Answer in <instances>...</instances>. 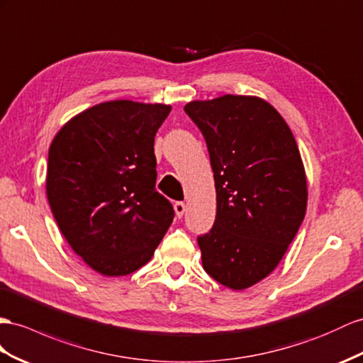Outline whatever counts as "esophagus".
Segmentation results:
<instances>
[{"label":"esophagus","instance_id":"1","mask_svg":"<svg viewBox=\"0 0 363 363\" xmlns=\"http://www.w3.org/2000/svg\"><path fill=\"white\" fill-rule=\"evenodd\" d=\"M174 213H176V216H178V218H182L184 213H185V203L184 202H176L174 203Z\"/></svg>","mask_w":363,"mask_h":363}]
</instances>
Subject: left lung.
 I'll return each mask as SVG.
<instances>
[{
	"label": "left lung",
	"mask_w": 363,
	"mask_h": 363,
	"mask_svg": "<svg viewBox=\"0 0 363 363\" xmlns=\"http://www.w3.org/2000/svg\"><path fill=\"white\" fill-rule=\"evenodd\" d=\"M184 110L206 138L215 173V225L198 238L202 267L245 290L282 261L305 218L301 152L281 113L259 96L190 101Z\"/></svg>",
	"instance_id": "8db88e82"
}]
</instances>
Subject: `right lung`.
<instances>
[{"label":"right lung","mask_w":363,"mask_h":363,"mask_svg":"<svg viewBox=\"0 0 363 363\" xmlns=\"http://www.w3.org/2000/svg\"><path fill=\"white\" fill-rule=\"evenodd\" d=\"M172 106L106 101L64 124L49 148L45 193L73 252L116 277L150 261L173 222L155 190V135Z\"/></svg>","instance_id":"1"}]
</instances>
